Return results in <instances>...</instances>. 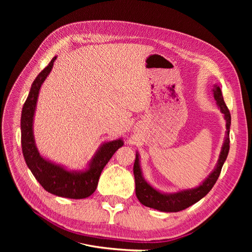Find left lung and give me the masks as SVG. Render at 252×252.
<instances>
[{
	"instance_id": "left-lung-1",
	"label": "left lung",
	"mask_w": 252,
	"mask_h": 252,
	"mask_svg": "<svg viewBox=\"0 0 252 252\" xmlns=\"http://www.w3.org/2000/svg\"><path fill=\"white\" fill-rule=\"evenodd\" d=\"M213 94H215V98L219 105V107L224 113V117L226 120V138L225 142L222 147V151H220L219 162L217 165V168L213 170L209 177L206 179L203 184H201L199 187L194 189H188L183 190V191L171 193V194H165L158 192V190L152 188L148 183L144 180L142 177V172L140 168L139 163V155H135V161L133 165V174H134V181H135V194L139 201L147 207L154 208L159 211L164 212H178L181 210H184L188 208L189 206L193 205L194 203L199 202L202 197H204L207 194L213 185L216 184L218 181L220 170L224 165V162L226 161L228 152H229V130H230V124H231V116L229 109L226 106L224 98L222 95V91H220L219 86H216L213 89Z\"/></svg>"
}]
</instances>
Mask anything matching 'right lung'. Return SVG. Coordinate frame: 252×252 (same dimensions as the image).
I'll use <instances>...</instances> for the list:
<instances>
[{"mask_svg":"<svg viewBox=\"0 0 252 252\" xmlns=\"http://www.w3.org/2000/svg\"><path fill=\"white\" fill-rule=\"evenodd\" d=\"M56 59L57 57L53 58L37 74L23 106L21 117L22 151L28 168L46 191L68 199H85L94 192L103 168L114 152L123 146V141L116 140L104 144L91 159L88 169L81 172L68 171L40 156L33 140L32 122L39 90L52 69Z\"/></svg>","mask_w":252,"mask_h":252,"instance_id":"add662e5","label":"right lung"}]
</instances>
